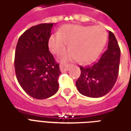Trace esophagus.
I'll list each match as a JSON object with an SVG mask.
<instances>
[{
    "mask_svg": "<svg viewBox=\"0 0 131 131\" xmlns=\"http://www.w3.org/2000/svg\"><path fill=\"white\" fill-rule=\"evenodd\" d=\"M59 69H60V71L62 72H65L67 71H68L69 69V67L68 64H64V65H60L59 67Z\"/></svg>",
    "mask_w": 131,
    "mask_h": 131,
    "instance_id": "esophagus-1",
    "label": "esophagus"
}]
</instances>
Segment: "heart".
Listing matches in <instances>:
<instances>
[{"mask_svg":"<svg viewBox=\"0 0 131 131\" xmlns=\"http://www.w3.org/2000/svg\"><path fill=\"white\" fill-rule=\"evenodd\" d=\"M106 32L101 26H84L67 25L58 33L53 34L49 40V48L54 54H59L69 43V49L59 54V60L66 62L78 60L82 64L94 61L104 47Z\"/></svg>","mask_w":131,"mask_h":131,"instance_id":"obj_1","label":"heart"}]
</instances>
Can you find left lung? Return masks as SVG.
<instances>
[{"label":"left lung","instance_id":"obj_1","mask_svg":"<svg viewBox=\"0 0 131 131\" xmlns=\"http://www.w3.org/2000/svg\"><path fill=\"white\" fill-rule=\"evenodd\" d=\"M121 50L113 32H108V49L92 65L80 67L81 74L76 81L79 92L91 98L108 94L116 81L119 71Z\"/></svg>","mask_w":131,"mask_h":131}]
</instances>
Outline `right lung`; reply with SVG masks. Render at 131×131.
<instances>
[{"mask_svg":"<svg viewBox=\"0 0 131 131\" xmlns=\"http://www.w3.org/2000/svg\"><path fill=\"white\" fill-rule=\"evenodd\" d=\"M54 23H42L23 32L17 43L15 70L18 83L28 95L45 99L57 93L59 66L49 51Z\"/></svg>","mask_w":131,"mask_h":131,"instance_id":"right-lung-1","label":"right lung"}]
</instances>
